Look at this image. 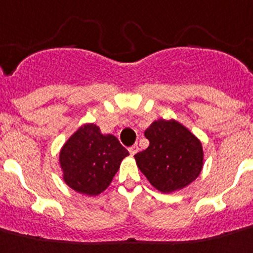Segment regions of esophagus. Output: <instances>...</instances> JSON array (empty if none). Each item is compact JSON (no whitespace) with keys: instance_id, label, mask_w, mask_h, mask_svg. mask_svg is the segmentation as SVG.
Masks as SVG:
<instances>
[{"instance_id":"esophagus-1","label":"esophagus","mask_w":253,"mask_h":253,"mask_svg":"<svg viewBox=\"0 0 253 253\" xmlns=\"http://www.w3.org/2000/svg\"><path fill=\"white\" fill-rule=\"evenodd\" d=\"M128 151H129V154H131V155H135V154L137 153V151H139V148H137V145H133V146H131V148L128 149Z\"/></svg>"}]
</instances>
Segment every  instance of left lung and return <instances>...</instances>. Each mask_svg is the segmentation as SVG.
I'll list each match as a JSON object with an SVG mask.
<instances>
[{
	"label": "left lung",
	"mask_w": 253,
	"mask_h": 253,
	"mask_svg": "<svg viewBox=\"0 0 253 253\" xmlns=\"http://www.w3.org/2000/svg\"><path fill=\"white\" fill-rule=\"evenodd\" d=\"M146 150L135 155L136 164L154 188L172 193L192 183L204 167L203 144L175 120H159L145 129Z\"/></svg>",
	"instance_id": "obj_1"
}]
</instances>
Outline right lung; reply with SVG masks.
Returning <instances> with one entry per match:
<instances>
[{"mask_svg":"<svg viewBox=\"0 0 253 253\" xmlns=\"http://www.w3.org/2000/svg\"><path fill=\"white\" fill-rule=\"evenodd\" d=\"M128 151L116 136L103 135L95 124H84L66 140L60 151L65 183L86 196H98L108 188Z\"/></svg>","mask_w":253,"mask_h":253,"instance_id":"add662e5","label":"right lung"}]
</instances>
